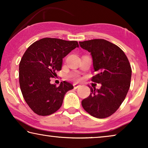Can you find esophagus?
<instances>
[{
    "instance_id": "34e87169",
    "label": "esophagus",
    "mask_w": 148,
    "mask_h": 148,
    "mask_svg": "<svg viewBox=\"0 0 148 148\" xmlns=\"http://www.w3.org/2000/svg\"><path fill=\"white\" fill-rule=\"evenodd\" d=\"M80 86V85L77 84H74V89H77Z\"/></svg>"
}]
</instances>
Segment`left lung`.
<instances>
[{"instance_id": "left-lung-1", "label": "left lung", "mask_w": 148, "mask_h": 148, "mask_svg": "<svg viewBox=\"0 0 148 148\" xmlns=\"http://www.w3.org/2000/svg\"><path fill=\"white\" fill-rule=\"evenodd\" d=\"M82 48L92 58L91 80L101 84L99 89L91 87V93L82 101L84 109L97 118H106L121 106L131 85L132 70L126 55L116 45L104 39L79 42Z\"/></svg>"}]
</instances>
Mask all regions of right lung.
<instances>
[{
  "label": "right lung",
  "instance_id": "obj_1",
  "mask_svg": "<svg viewBox=\"0 0 148 148\" xmlns=\"http://www.w3.org/2000/svg\"><path fill=\"white\" fill-rule=\"evenodd\" d=\"M77 41L44 38L34 42L25 52L19 66V80L25 101L34 113L49 116L62 106L66 92L74 88L64 81L59 87L51 77L61 71L62 59L78 47Z\"/></svg>",
  "mask_w": 148,
  "mask_h": 148
}]
</instances>
